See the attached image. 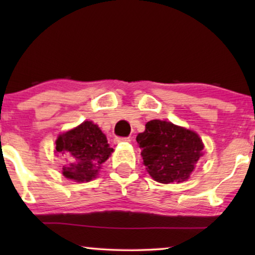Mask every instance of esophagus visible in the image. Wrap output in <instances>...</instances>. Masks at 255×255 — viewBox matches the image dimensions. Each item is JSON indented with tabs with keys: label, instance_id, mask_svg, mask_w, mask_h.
Masks as SVG:
<instances>
[{
	"label": "esophagus",
	"instance_id": "obj_1",
	"mask_svg": "<svg viewBox=\"0 0 255 255\" xmlns=\"http://www.w3.org/2000/svg\"><path fill=\"white\" fill-rule=\"evenodd\" d=\"M131 138L130 137H116L115 138V142L116 144H120V142H130Z\"/></svg>",
	"mask_w": 255,
	"mask_h": 255
}]
</instances>
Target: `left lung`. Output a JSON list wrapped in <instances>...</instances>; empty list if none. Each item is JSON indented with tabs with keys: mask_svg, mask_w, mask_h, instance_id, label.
<instances>
[{
	"mask_svg": "<svg viewBox=\"0 0 255 255\" xmlns=\"http://www.w3.org/2000/svg\"><path fill=\"white\" fill-rule=\"evenodd\" d=\"M149 175L160 183L183 182L203 155V142L196 132L166 121H149L137 135Z\"/></svg>",
	"mask_w": 255,
	"mask_h": 255,
	"instance_id": "left-lung-1",
	"label": "left lung"
}]
</instances>
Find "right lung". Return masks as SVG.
Masks as SVG:
<instances>
[{
    "instance_id": "right-lung-1",
    "label": "right lung",
    "mask_w": 255,
    "mask_h": 255,
    "mask_svg": "<svg viewBox=\"0 0 255 255\" xmlns=\"http://www.w3.org/2000/svg\"><path fill=\"white\" fill-rule=\"evenodd\" d=\"M113 151L106 134L90 121L60 134L55 141V153L65 160L62 174L75 182L93 180Z\"/></svg>"
}]
</instances>
